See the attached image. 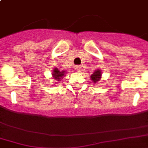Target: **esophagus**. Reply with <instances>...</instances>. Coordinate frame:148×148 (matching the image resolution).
<instances>
[{
  "label": "esophagus",
  "mask_w": 148,
  "mask_h": 148,
  "mask_svg": "<svg viewBox=\"0 0 148 148\" xmlns=\"http://www.w3.org/2000/svg\"><path fill=\"white\" fill-rule=\"evenodd\" d=\"M75 70H76L77 72H80L82 71V66H75Z\"/></svg>",
  "instance_id": "esophagus-1"
}]
</instances>
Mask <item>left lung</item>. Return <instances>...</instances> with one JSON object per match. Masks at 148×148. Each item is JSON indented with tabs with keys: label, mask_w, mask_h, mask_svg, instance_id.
<instances>
[{
	"label": "left lung",
	"mask_w": 148,
	"mask_h": 148,
	"mask_svg": "<svg viewBox=\"0 0 148 148\" xmlns=\"http://www.w3.org/2000/svg\"><path fill=\"white\" fill-rule=\"evenodd\" d=\"M102 70H100V69H97L93 74L90 75V79H91V81L94 82V83H95L97 84V82H99L100 80H101V78H102Z\"/></svg>",
	"instance_id": "8db88e82"
}]
</instances>
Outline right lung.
Returning <instances> with one entry per match:
<instances>
[{
  "label": "right lung",
  "mask_w": 148,
  "mask_h": 148,
  "mask_svg": "<svg viewBox=\"0 0 148 148\" xmlns=\"http://www.w3.org/2000/svg\"><path fill=\"white\" fill-rule=\"evenodd\" d=\"M65 73H66V71H60L58 68H53V71L52 73L53 77L54 80H56V82H60L61 80H62V77L65 75Z\"/></svg>",
  "instance_id": "right-lung-1"
}]
</instances>
